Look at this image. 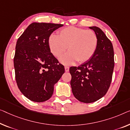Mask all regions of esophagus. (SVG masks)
<instances>
[{
    "label": "esophagus",
    "instance_id": "esophagus-1",
    "mask_svg": "<svg viewBox=\"0 0 130 130\" xmlns=\"http://www.w3.org/2000/svg\"><path fill=\"white\" fill-rule=\"evenodd\" d=\"M65 72H69V68L68 67H67V66H66V67H65Z\"/></svg>",
    "mask_w": 130,
    "mask_h": 130
}]
</instances>
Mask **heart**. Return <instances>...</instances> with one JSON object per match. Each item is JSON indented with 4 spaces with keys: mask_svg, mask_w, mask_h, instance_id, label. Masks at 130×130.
<instances>
[{
    "mask_svg": "<svg viewBox=\"0 0 130 130\" xmlns=\"http://www.w3.org/2000/svg\"><path fill=\"white\" fill-rule=\"evenodd\" d=\"M98 44V37L94 31L75 27L63 29L58 36L51 35L48 40L50 51L55 57H59L67 49L69 51L59 58V61L64 65L88 61L95 53Z\"/></svg>",
    "mask_w": 130,
    "mask_h": 130,
    "instance_id": "obj_1",
    "label": "heart"
}]
</instances>
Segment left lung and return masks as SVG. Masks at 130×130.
<instances>
[{
    "mask_svg": "<svg viewBox=\"0 0 130 130\" xmlns=\"http://www.w3.org/2000/svg\"><path fill=\"white\" fill-rule=\"evenodd\" d=\"M89 28L98 37L95 53L78 67L69 69L73 94L79 101L85 103L96 102L105 95L111 84L115 67L113 46L110 40L100 28Z\"/></svg>",
    "mask_w": 130,
    "mask_h": 130,
    "instance_id": "1",
    "label": "left lung"
}]
</instances>
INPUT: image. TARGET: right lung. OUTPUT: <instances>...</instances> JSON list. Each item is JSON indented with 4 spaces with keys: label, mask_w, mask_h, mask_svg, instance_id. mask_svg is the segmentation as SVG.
<instances>
[{
    "label": "right lung",
    "mask_w": 130,
    "mask_h": 130,
    "mask_svg": "<svg viewBox=\"0 0 130 130\" xmlns=\"http://www.w3.org/2000/svg\"><path fill=\"white\" fill-rule=\"evenodd\" d=\"M62 24L32 23L17 41L14 67L17 85L23 95L35 102L51 98L64 67L50 51L48 40Z\"/></svg>",
    "instance_id": "right-lung-1"
}]
</instances>
